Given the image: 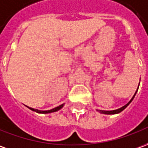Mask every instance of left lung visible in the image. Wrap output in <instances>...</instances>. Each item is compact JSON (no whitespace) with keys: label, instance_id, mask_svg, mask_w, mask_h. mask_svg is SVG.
<instances>
[{"label":"left lung","instance_id":"1","mask_svg":"<svg viewBox=\"0 0 148 148\" xmlns=\"http://www.w3.org/2000/svg\"><path fill=\"white\" fill-rule=\"evenodd\" d=\"M136 92H135V94H136ZM135 94L134 95V97L131 98V100H130V101L128 102V103L127 104V105H125L124 106L121 107V108H119V109H118V110H110V111H106V110H100V112L101 113H102V114H119V113H120V112H122V111L124 110V109H126L127 107V106L129 105V104L132 101V100L134 99V96H135Z\"/></svg>","mask_w":148,"mask_h":148}]
</instances>
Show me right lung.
Listing matches in <instances>:
<instances>
[{"instance_id":"1","label":"right lung","mask_w":148,"mask_h":148,"mask_svg":"<svg viewBox=\"0 0 148 148\" xmlns=\"http://www.w3.org/2000/svg\"><path fill=\"white\" fill-rule=\"evenodd\" d=\"M63 106H64V105H60V106L56 107V108H54V109H52V110H45V111L38 110H34V109H33V108H29V107H28V108H29L31 110L37 112V113H42V114H48V113H52V112H56V111L60 110L61 108L63 107Z\"/></svg>"}]
</instances>
